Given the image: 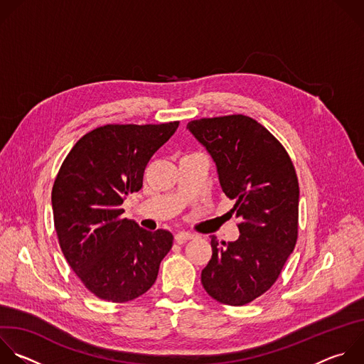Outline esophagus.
Returning <instances> with one entry per match:
<instances>
[{"instance_id": "esophagus-1", "label": "esophagus", "mask_w": 364, "mask_h": 364, "mask_svg": "<svg viewBox=\"0 0 364 364\" xmlns=\"http://www.w3.org/2000/svg\"><path fill=\"white\" fill-rule=\"evenodd\" d=\"M196 235L193 232H186V231H180L176 234V241L177 243H186V241L194 238Z\"/></svg>"}]
</instances>
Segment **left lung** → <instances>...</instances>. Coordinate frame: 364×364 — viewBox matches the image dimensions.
I'll return each mask as SVG.
<instances>
[{"label": "left lung", "mask_w": 364, "mask_h": 364, "mask_svg": "<svg viewBox=\"0 0 364 364\" xmlns=\"http://www.w3.org/2000/svg\"><path fill=\"white\" fill-rule=\"evenodd\" d=\"M187 129L215 161L223 193L235 201L240 237L210 235L201 284L214 300L245 306L279 279L299 234V180L283 144L243 114L193 119Z\"/></svg>", "instance_id": "8db88e82"}]
</instances>
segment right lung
Instances as JSON below:
<instances>
[{
    "label": "right lung",
    "instance_id": "obj_1",
    "mask_svg": "<svg viewBox=\"0 0 364 364\" xmlns=\"http://www.w3.org/2000/svg\"><path fill=\"white\" fill-rule=\"evenodd\" d=\"M163 124H105L82 136L63 161L51 201L61 252L85 289L127 303L156 282L173 234L124 218V198L143 187L154 153L176 133Z\"/></svg>",
    "mask_w": 364,
    "mask_h": 364
}]
</instances>
